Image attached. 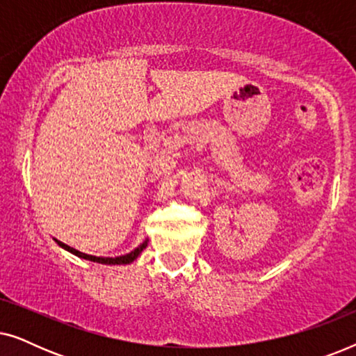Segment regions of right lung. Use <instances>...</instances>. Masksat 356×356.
<instances>
[{
    "label": "right lung",
    "instance_id": "add662e5",
    "mask_svg": "<svg viewBox=\"0 0 356 356\" xmlns=\"http://www.w3.org/2000/svg\"><path fill=\"white\" fill-rule=\"evenodd\" d=\"M58 245H60L61 248H65L66 251H70V252H72V254H76L77 257H82V259H87V261H94V262H99V264H129V262H133L136 257H138L140 252H143L144 250H145V246H147V240H145L143 245H139L138 248H136L134 251H131V252H128V254H124V256H118V257H97V256H90V254H86V252H81V251H77V250H74V248H71V246H67V245H65V243H61V241H58V240H55Z\"/></svg>",
    "mask_w": 356,
    "mask_h": 356
}]
</instances>
